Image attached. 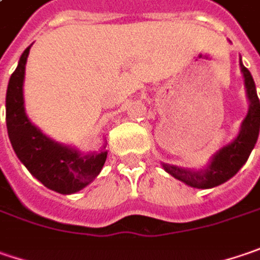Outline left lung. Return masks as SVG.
Wrapping results in <instances>:
<instances>
[{"label": "left lung", "instance_id": "1", "mask_svg": "<svg viewBox=\"0 0 260 260\" xmlns=\"http://www.w3.org/2000/svg\"><path fill=\"white\" fill-rule=\"evenodd\" d=\"M240 67L244 76V85H246L250 105H249V112L241 124L239 136L234 139V142H231L216 155H214L212 162L203 171H190V170L178 168L168 164L162 165L164 170L168 174L186 183L190 187L211 188L225 183L233 175L237 174V171L246 164L250 152L256 145L260 128V102L256 93L253 77L250 72L241 64V59Z\"/></svg>", "mask_w": 260, "mask_h": 260}]
</instances>
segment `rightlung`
<instances>
[{
    "mask_svg": "<svg viewBox=\"0 0 260 260\" xmlns=\"http://www.w3.org/2000/svg\"><path fill=\"white\" fill-rule=\"evenodd\" d=\"M30 46L21 54L10 77L6 96V121L11 146L24 167L45 187L70 194L86 187L107 161V152L80 155L73 148L55 143L36 128L24 112L23 80Z\"/></svg>",
    "mask_w": 260,
    "mask_h": 260,
    "instance_id": "right-lung-1",
    "label": "right lung"
}]
</instances>
